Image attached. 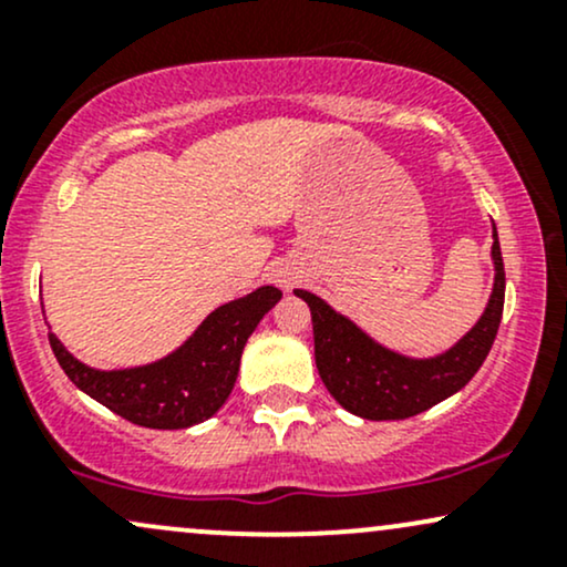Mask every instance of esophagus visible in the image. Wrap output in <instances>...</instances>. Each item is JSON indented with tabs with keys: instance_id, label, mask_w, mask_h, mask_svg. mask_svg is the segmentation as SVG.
Listing matches in <instances>:
<instances>
[{
	"instance_id": "esophagus-1",
	"label": "esophagus",
	"mask_w": 567,
	"mask_h": 567,
	"mask_svg": "<svg viewBox=\"0 0 567 567\" xmlns=\"http://www.w3.org/2000/svg\"><path fill=\"white\" fill-rule=\"evenodd\" d=\"M275 282H279V285H282V288H290V285H292V282H296V277H292V275H290V271L279 269V271H277V275H275Z\"/></svg>"
}]
</instances>
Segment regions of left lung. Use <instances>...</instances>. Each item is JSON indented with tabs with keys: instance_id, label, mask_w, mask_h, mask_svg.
<instances>
[{
	"instance_id": "left-lung-1",
	"label": "left lung",
	"mask_w": 567,
	"mask_h": 567,
	"mask_svg": "<svg viewBox=\"0 0 567 567\" xmlns=\"http://www.w3.org/2000/svg\"><path fill=\"white\" fill-rule=\"evenodd\" d=\"M493 264L496 282L480 322L445 354L432 360H408L379 347L347 317L336 315L322 298L296 290L311 309L315 360L320 379L338 405L368 421H400L419 415L464 389L485 362L496 341L504 315V258L493 226Z\"/></svg>"
}]
</instances>
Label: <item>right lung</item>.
<instances>
[{
    "label": "right lung",
    "mask_w": 567,
    "mask_h": 567,
    "mask_svg": "<svg viewBox=\"0 0 567 567\" xmlns=\"http://www.w3.org/2000/svg\"><path fill=\"white\" fill-rule=\"evenodd\" d=\"M282 292L271 285L213 311L178 351L146 368L93 370L63 349L53 333L50 347L58 365L76 389L146 429H186L210 419L231 394L239 357L256 324Z\"/></svg>",
    "instance_id": "obj_1"
}]
</instances>
